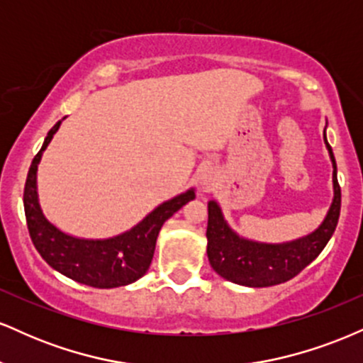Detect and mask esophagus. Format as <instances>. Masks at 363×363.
I'll return each mask as SVG.
<instances>
[{
    "mask_svg": "<svg viewBox=\"0 0 363 363\" xmlns=\"http://www.w3.org/2000/svg\"><path fill=\"white\" fill-rule=\"evenodd\" d=\"M199 182H201L203 187H208L213 182V174H211L210 170H205L203 174H199Z\"/></svg>",
    "mask_w": 363,
    "mask_h": 363,
    "instance_id": "1",
    "label": "esophagus"
}]
</instances>
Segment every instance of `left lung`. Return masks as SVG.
Returning a JSON list of instances; mask_svg holds the SVG:
<instances>
[{
	"instance_id": "left-lung-1",
	"label": "left lung",
	"mask_w": 363,
	"mask_h": 363,
	"mask_svg": "<svg viewBox=\"0 0 363 363\" xmlns=\"http://www.w3.org/2000/svg\"><path fill=\"white\" fill-rule=\"evenodd\" d=\"M324 143L333 162L335 198L324 222L312 234L283 244H264L244 239L237 235L225 222L218 203H208L206 254L211 268L220 277L237 285L254 286V289L273 286L297 277L326 247L338 225L341 189L336 176V160L326 140V131H324Z\"/></svg>"
}]
</instances>
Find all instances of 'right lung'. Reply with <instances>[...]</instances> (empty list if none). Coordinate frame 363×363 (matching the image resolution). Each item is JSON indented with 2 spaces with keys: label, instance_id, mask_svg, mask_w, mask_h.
<instances>
[{
  "label": "right lung",
  "instance_id": "add662e5",
  "mask_svg": "<svg viewBox=\"0 0 363 363\" xmlns=\"http://www.w3.org/2000/svg\"><path fill=\"white\" fill-rule=\"evenodd\" d=\"M60 126L61 121H57L48 133L25 181L23 208L32 242L51 268L74 281L95 289L129 285L148 272L162 225L194 199V189L162 203L131 230L111 239H78L65 234L45 218L37 198V165Z\"/></svg>",
  "mask_w": 363,
  "mask_h": 363
}]
</instances>
